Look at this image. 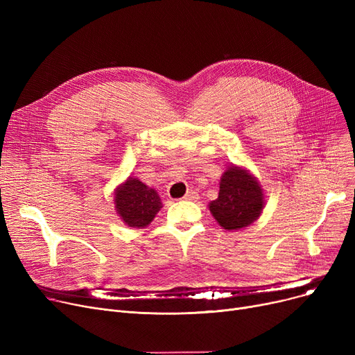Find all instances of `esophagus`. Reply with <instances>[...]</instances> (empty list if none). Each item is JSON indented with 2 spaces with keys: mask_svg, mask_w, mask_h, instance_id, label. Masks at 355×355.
<instances>
[{
  "mask_svg": "<svg viewBox=\"0 0 355 355\" xmlns=\"http://www.w3.org/2000/svg\"><path fill=\"white\" fill-rule=\"evenodd\" d=\"M197 198H198V194H197V191H194V190L187 191V194L184 196V200H185V201H194V200H197Z\"/></svg>",
  "mask_w": 355,
  "mask_h": 355,
  "instance_id": "34e87169",
  "label": "esophagus"
}]
</instances>
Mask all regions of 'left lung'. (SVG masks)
Instances as JSON below:
<instances>
[{
  "label": "left lung",
  "mask_w": 355,
  "mask_h": 355,
  "mask_svg": "<svg viewBox=\"0 0 355 355\" xmlns=\"http://www.w3.org/2000/svg\"><path fill=\"white\" fill-rule=\"evenodd\" d=\"M265 193L259 180L245 166L229 165L220 178L218 197L209 210L218 225L229 232L249 227L263 213Z\"/></svg>",
  "instance_id": "left-lung-1"
}]
</instances>
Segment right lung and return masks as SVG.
Listing matches in <instances>:
<instances>
[{"mask_svg": "<svg viewBox=\"0 0 355 355\" xmlns=\"http://www.w3.org/2000/svg\"><path fill=\"white\" fill-rule=\"evenodd\" d=\"M116 214L130 229H145L162 209L155 189L148 187L137 177H128L114 191Z\"/></svg>", "mask_w": 355, "mask_h": 355, "instance_id": "obj_1", "label": "right lung"}]
</instances>
